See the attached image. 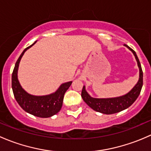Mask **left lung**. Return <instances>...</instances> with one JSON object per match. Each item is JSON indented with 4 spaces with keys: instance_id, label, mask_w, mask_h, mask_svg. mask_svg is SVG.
Instances as JSON below:
<instances>
[{
    "instance_id": "8db88e82",
    "label": "left lung",
    "mask_w": 151,
    "mask_h": 151,
    "mask_svg": "<svg viewBox=\"0 0 151 151\" xmlns=\"http://www.w3.org/2000/svg\"><path fill=\"white\" fill-rule=\"evenodd\" d=\"M127 48H129L131 51L133 52L134 55L135 56L137 62L138 67L139 69V77L137 83L135 86L129 91L126 95L122 96L115 97V98H109V99H96L91 97L89 94L85 91V86H83V91H82L81 96L83 101L86 103L91 108L96 112H101V113L106 114V115H111V114L117 113L121 111L127 109L131 106L139 96V93L142 87L143 84V73L142 70L140 62L138 59L136 52L130 48L126 45H124Z\"/></svg>"
}]
</instances>
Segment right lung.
Here are the masks:
<instances>
[{"label": "right lung", "mask_w": 151, "mask_h": 151, "mask_svg": "<svg viewBox=\"0 0 151 151\" xmlns=\"http://www.w3.org/2000/svg\"><path fill=\"white\" fill-rule=\"evenodd\" d=\"M36 42L25 48L17 60L12 76V87L15 99L22 109L34 116L39 118H50L60 110L65 93L72 82L63 83L55 92L46 96L31 95L22 88L17 78L19 62L25 51L30 48Z\"/></svg>", "instance_id": "right-lung-1"}]
</instances>
